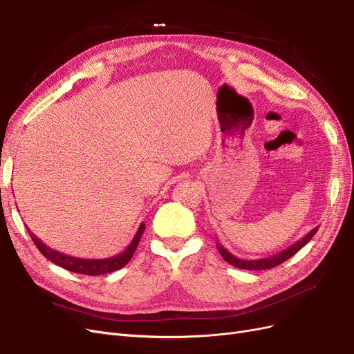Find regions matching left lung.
I'll return each mask as SVG.
<instances>
[{"label":"left lung","instance_id":"8db88e82","mask_svg":"<svg viewBox=\"0 0 354 354\" xmlns=\"http://www.w3.org/2000/svg\"><path fill=\"white\" fill-rule=\"evenodd\" d=\"M319 227H315L313 230H310L309 233L301 237L299 241H296L295 245H291L290 248L284 249L283 252H279L277 254L272 256H268V258H262V259H240L237 256H234L233 253H230L223 245H219L216 243V249L221 253L223 259L227 261L228 263H231L236 268H240V270H249V271H261V270H271V268L283 263L284 261L290 259L291 256L296 254L306 243H309V240L316 234V231H318Z\"/></svg>","mask_w":354,"mask_h":354}]
</instances>
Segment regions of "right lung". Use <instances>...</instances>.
I'll list each match as a JSON object with an SVG mask.
<instances>
[{"instance_id": "obj_1", "label": "right lung", "mask_w": 354, "mask_h": 354, "mask_svg": "<svg viewBox=\"0 0 354 354\" xmlns=\"http://www.w3.org/2000/svg\"><path fill=\"white\" fill-rule=\"evenodd\" d=\"M28 228V233L32 237L33 243L36 245V248L39 249V252L45 256L48 261L54 262L55 265L64 268L67 271L76 272V274H83V275H102V274H108L113 271H118L123 268L126 263H129V261L131 259L133 253H135L140 237L145 231V224L142 223L138 228V233L133 237L131 243L127 246V249L124 252H121L115 256H111V258L106 259H82V258H75V256H68L61 252H57L55 249L48 248L45 243H42V240H39L36 237L32 231Z\"/></svg>"}]
</instances>
